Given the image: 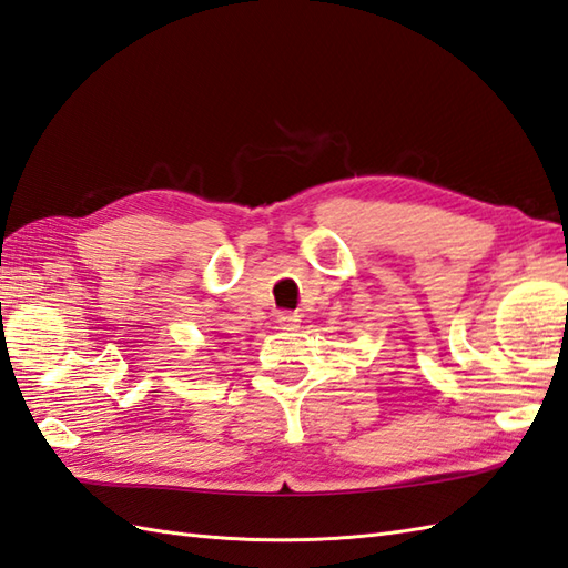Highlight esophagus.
<instances>
[{"instance_id": "1", "label": "esophagus", "mask_w": 568, "mask_h": 568, "mask_svg": "<svg viewBox=\"0 0 568 568\" xmlns=\"http://www.w3.org/2000/svg\"><path fill=\"white\" fill-rule=\"evenodd\" d=\"M301 323V316L296 311H280L276 313V325L282 327V331H296Z\"/></svg>"}]
</instances>
